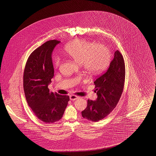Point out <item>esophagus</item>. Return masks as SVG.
Instances as JSON below:
<instances>
[{
	"label": "esophagus",
	"instance_id": "1",
	"mask_svg": "<svg viewBox=\"0 0 156 156\" xmlns=\"http://www.w3.org/2000/svg\"><path fill=\"white\" fill-rule=\"evenodd\" d=\"M69 98H70V100H71V101H75V100L78 99L79 97H77V96H76L75 95H71L69 96Z\"/></svg>",
	"mask_w": 156,
	"mask_h": 156
}]
</instances>
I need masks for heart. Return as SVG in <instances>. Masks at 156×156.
Segmentation results:
<instances>
[{
	"instance_id": "obj_1",
	"label": "heart",
	"mask_w": 156,
	"mask_h": 156,
	"mask_svg": "<svg viewBox=\"0 0 156 156\" xmlns=\"http://www.w3.org/2000/svg\"><path fill=\"white\" fill-rule=\"evenodd\" d=\"M65 52L90 74L103 73L111 62L109 50L98 43L85 39H76L66 46ZM61 61L59 57L54 59V66L58 67Z\"/></svg>"
}]
</instances>
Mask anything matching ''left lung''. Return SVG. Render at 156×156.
<instances>
[{"label": "left lung", "mask_w": 156, "mask_h": 156, "mask_svg": "<svg viewBox=\"0 0 156 156\" xmlns=\"http://www.w3.org/2000/svg\"><path fill=\"white\" fill-rule=\"evenodd\" d=\"M125 80V61L122 54L117 50L108 69L94 81L98 98L95 101L88 100L87 107L81 112L82 117L98 122L107 116L119 102Z\"/></svg>", "instance_id": "obj_1"}]
</instances>
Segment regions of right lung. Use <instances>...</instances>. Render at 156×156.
I'll list each match as a JSON object with an SVG mask.
<instances>
[{"label":"right lung","mask_w":156,"mask_h":156,"mask_svg":"<svg viewBox=\"0 0 156 156\" xmlns=\"http://www.w3.org/2000/svg\"><path fill=\"white\" fill-rule=\"evenodd\" d=\"M59 41L52 40L38 47L29 57L23 75L26 101L38 119L51 123L61 119L69 97L50 91L48 85L54 76L52 51Z\"/></svg>","instance_id":"1"}]
</instances>
